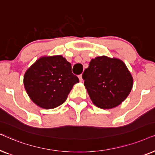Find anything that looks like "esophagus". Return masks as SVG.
Wrapping results in <instances>:
<instances>
[{
	"instance_id": "34e87169",
	"label": "esophagus",
	"mask_w": 155,
	"mask_h": 155,
	"mask_svg": "<svg viewBox=\"0 0 155 155\" xmlns=\"http://www.w3.org/2000/svg\"><path fill=\"white\" fill-rule=\"evenodd\" d=\"M78 78H79V80H80V82H82V75H80L79 76H78Z\"/></svg>"
}]
</instances>
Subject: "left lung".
Instances as JSON below:
<instances>
[{
	"label": "left lung",
	"mask_w": 155,
	"mask_h": 155,
	"mask_svg": "<svg viewBox=\"0 0 155 155\" xmlns=\"http://www.w3.org/2000/svg\"><path fill=\"white\" fill-rule=\"evenodd\" d=\"M82 79L93 104L104 109L120 104L130 94L133 84L126 64L120 59L105 56L91 60Z\"/></svg>",
	"instance_id": "8db88e82"
}]
</instances>
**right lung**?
Segmentation results:
<instances>
[{
  "label": "right lung",
  "instance_id": "right-lung-1",
  "mask_svg": "<svg viewBox=\"0 0 155 155\" xmlns=\"http://www.w3.org/2000/svg\"><path fill=\"white\" fill-rule=\"evenodd\" d=\"M79 82L71 71V64L62 56L38 59L26 71L24 85L34 103L46 109L62 104L73 85Z\"/></svg>",
  "mask_w": 155,
  "mask_h": 155
}]
</instances>
